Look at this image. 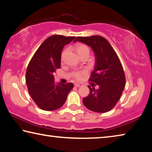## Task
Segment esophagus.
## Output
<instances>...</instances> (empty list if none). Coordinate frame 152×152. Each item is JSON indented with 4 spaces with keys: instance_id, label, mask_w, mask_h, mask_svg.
Here are the masks:
<instances>
[{
    "instance_id": "1",
    "label": "esophagus",
    "mask_w": 152,
    "mask_h": 152,
    "mask_svg": "<svg viewBox=\"0 0 152 152\" xmlns=\"http://www.w3.org/2000/svg\"><path fill=\"white\" fill-rule=\"evenodd\" d=\"M74 86H76V87H80V86H82V84L76 83V84H74Z\"/></svg>"
}]
</instances>
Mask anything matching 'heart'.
<instances>
[{"instance_id":"obj_1","label":"heart","mask_w":152,"mask_h":152,"mask_svg":"<svg viewBox=\"0 0 152 152\" xmlns=\"http://www.w3.org/2000/svg\"><path fill=\"white\" fill-rule=\"evenodd\" d=\"M76 50L80 57L82 56H84V55L88 56L89 53H90L89 48L88 47V46L84 45V44H78L76 46ZM64 56H65V51H64V52H62V53H61V61L64 60ZM84 74V72H76L74 73L73 75L75 78L80 79L82 78V76H83Z\"/></svg>"}]
</instances>
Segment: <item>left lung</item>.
<instances>
[{"mask_svg":"<svg viewBox=\"0 0 152 152\" xmlns=\"http://www.w3.org/2000/svg\"><path fill=\"white\" fill-rule=\"evenodd\" d=\"M80 42L90 46L95 56V65L88 86L90 93L83 103L87 109L96 113H106L117 103L125 86V76L116 52L105 38L99 35L78 37ZM96 86V88L94 86Z\"/></svg>","mask_w":152,"mask_h":152,"instance_id":"8db88e82","label":"left lung"}]
</instances>
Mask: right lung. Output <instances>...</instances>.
Masks as SVG:
<instances>
[{
    "mask_svg": "<svg viewBox=\"0 0 152 152\" xmlns=\"http://www.w3.org/2000/svg\"><path fill=\"white\" fill-rule=\"evenodd\" d=\"M74 38L60 35L50 36L42 43L29 63L26 84L32 99L41 109L53 110L62 107L73 88L71 82L56 84L53 74L60 68L64 45Z\"/></svg>",
    "mask_w": 152,
    "mask_h": 152,
    "instance_id": "add662e5",
    "label": "right lung"
}]
</instances>
